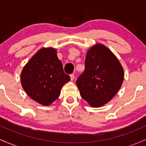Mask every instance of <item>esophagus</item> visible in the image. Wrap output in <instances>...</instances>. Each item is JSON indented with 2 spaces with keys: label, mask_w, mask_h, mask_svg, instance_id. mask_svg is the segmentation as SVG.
Masks as SVG:
<instances>
[{
  "label": "esophagus",
  "mask_w": 146,
  "mask_h": 146,
  "mask_svg": "<svg viewBox=\"0 0 146 146\" xmlns=\"http://www.w3.org/2000/svg\"><path fill=\"white\" fill-rule=\"evenodd\" d=\"M70 77H71V80H74V78H75V75H74V74H71V75H70Z\"/></svg>",
  "instance_id": "34e87169"
}]
</instances>
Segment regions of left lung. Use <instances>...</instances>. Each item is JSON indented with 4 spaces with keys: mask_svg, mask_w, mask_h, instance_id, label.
I'll use <instances>...</instances> for the list:
<instances>
[{
    "mask_svg": "<svg viewBox=\"0 0 146 146\" xmlns=\"http://www.w3.org/2000/svg\"><path fill=\"white\" fill-rule=\"evenodd\" d=\"M123 70L108 48L98 44L87 52L85 69L76 81L80 95L93 107L108 103L123 81Z\"/></svg>",
    "mask_w": 146,
    "mask_h": 146,
    "instance_id": "1",
    "label": "left lung"
}]
</instances>
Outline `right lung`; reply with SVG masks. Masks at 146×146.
<instances>
[{
    "instance_id": "add662e5",
    "label": "right lung",
    "mask_w": 146,
    "mask_h": 146,
    "mask_svg": "<svg viewBox=\"0 0 146 146\" xmlns=\"http://www.w3.org/2000/svg\"><path fill=\"white\" fill-rule=\"evenodd\" d=\"M70 76L64 72L56 50L42 48L25 65L21 84L31 99L42 105H49L60 96V90Z\"/></svg>"
}]
</instances>
